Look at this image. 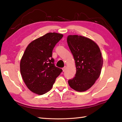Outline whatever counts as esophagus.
<instances>
[{"instance_id":"34e87169","label":"esophagus","mask_w":122,"mask_h":122,"mask_svg":"<svg viewBox=\"0 0 122 122\" xmlns=\"http://www.w3.org/2000/svg\"><path fill=\"white\" fill-rule=\"evenodd\" d=\"M66 66H65L64 67H63V68H62V70H63V72H64L66 71Z\"/></svg>"}]
</instances>
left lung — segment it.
I'll use <instances>...</instances> for the list:
<instances>
[{
    "label": "left lung",
    "instance_id": "8db88e82",
    "mask_svg": "<svg viewBox=\"0 0 122 122\" xmlns=\"http://www.w3.org/2000/svg\"><path fill=\"white\" fill-rule=\"evenodd\" d=\"M67 42L73 56L76 69L75 77L69 80L68 83L76 91H85L100 76L103 66L100 49L93 40L81 36H68Z\"/></svg>",
    "mask_w": 122,
    "mask_h": 122
}]
</instances>
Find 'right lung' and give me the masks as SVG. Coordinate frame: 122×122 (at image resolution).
Wrapping results in <instances>:
<instances>
[{
  "instance_id": "obj_1",
  "label": "right lung",
  "mask_w": 122,
  "mask_h": 122,
  "mask_svg": "<svg viewBox=\"0 0 122 122\" xmlns=\"http://www.w3.org/2000/svg\"><path fill=\"white\" fill-rule=\"evenodd\" d=\"M63 35L48 33L33 40L25 49L20 61V73L31 91L42 95L49 91L62 70L56 66L52 51Z\"/></svg>"
}]
</instances>
